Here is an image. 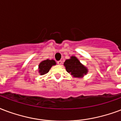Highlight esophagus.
I'll return each instance as SVG.
<instances>
[{
	"instance_id": "esophagus-1",
	"label": "esophagus",
	"mask_w": 121,
	"mask_h": 121,
	"mask_svg": "<svg viewBox=\"0 0 121 121\" xmlns=\"http://www.w3.org/2000/svg\"><path fill=\"white\" fill-rule=\"evenodd\" d=\"M57 63H58V65H61L62 64V61L61 60L58 61H57Z\"/></svg>"
}]
</instances>
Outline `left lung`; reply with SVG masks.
Listing matches in <instances>:
<instances>
[{"label":"left lung","mask_w":121,"mask_h":121,"mask_svg":"<svg viewBox=\"0 0 121 121\" xmlns=\"http://www.w3.org/2000/svg\"><path fill=\"white\" fill-rule=\"evenodd\" d=\"M64 65L67 72L71 73L73 77H81L86 74L87 72V69L75 56H72L70 59L67 60L65 61Z\"/></svg>","instance_id":"left-lung-1"}]
</instances>
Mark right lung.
Wrapping results in <instances>:
<instances>
[{
    "label": "right lung",
    "instance_id": "add662e5",
    "mask_svg": "<svg viewBox=\"0 0 121 121\" xmlns=\"http://www.w3.org/2000/svg\"><path fill=\"white\" fill-rule=\"evenodd\" d=\"M56 65V62L55 61L52 60H46L42 61L39 65V72L40 73V75H44L47 73L52 65Z\"/></svg>",
    "mask_w": 121,
    "mask_h": 121
}]
</instances>
